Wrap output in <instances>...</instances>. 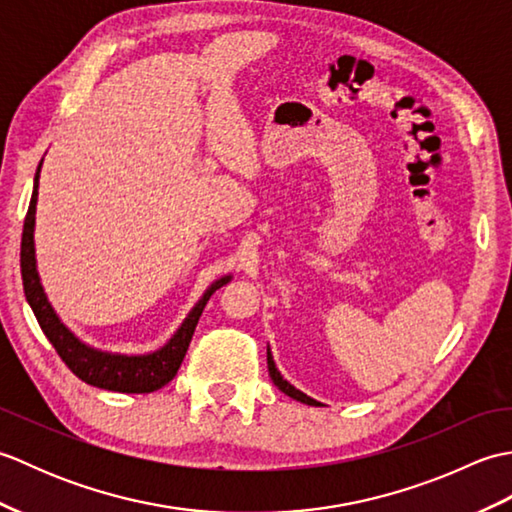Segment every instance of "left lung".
<instances>
[{
  "label": "left lung",
  "mask_w": 512,
  "mask_h": 512,
  "mask_svg": "<svg viewBox=\"0 0 512 512\" xmlns=\"http://www.w3.org/2000/svg\"><path fill=\"white\" fill-rule=\"evenodd\" d=\"M268 372H270V378H273V383L284 391L286 396H290V398H295V400H299V402H303V405H321V402H317V400H312L310 396H306L303 394V391H299V389H295L292 387L288 380H284V376L279 374V369L275 367V361H273V354H270V350H268Z\"/></svg>",
  "instance_id": "obj_1"
}]
</instances>
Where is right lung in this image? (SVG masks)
Segmentation results:
<instances>
[{"label": "right lung", "instance_id": "add662e5", "mask_svg": "<svg viewBox=\"0 0 512 512\" xmlns=\"http://www.w3.org/2000/svg\"><path fill=\"white\" fill-rule=\"evenodd\" d=\"M39 171L41 162L37 167L35 176V191H32L30 206L26 213L24 222V235H21V279H24V292L30 303L32 312L41 325L43 334L48 336L54 350L61 356V361L70 367L74 376H79L83 383L110 389V391H123V394H149V391H156L165 387L173 376L178 374V369L184 361V354L189 350L191 336L195 332V325H198L202 310L206 301L213 295L217 288H222L228 279L224 277L204 292V297L198 301V306L191 310V314L180 330L173 334V339L162 347V350L147 354V356H121V354H105L99 350H92L85 343H81L76 336L65 328L59 321L57 312L46 299V292H43L39 284V273H37V262H35V206H37V189H39Z\"/></svg>", "mask_w": 512, "mask_h": 512}]
</instances>
